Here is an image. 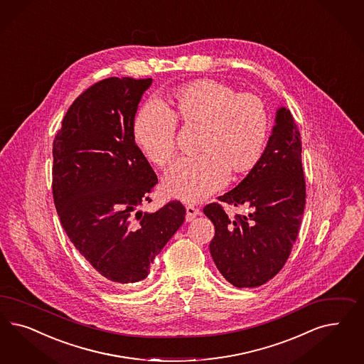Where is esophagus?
Instances as JSON below:
<instances>
[{"label": "esophagus", "instance_id": "esophagus-1", "mask_svg": "<svg viewBox=\"0 0 364 364\" xmlns=\"http://www.w3.org/2000/svg\"><path fill=\"white\" fill-rule=\"evenodd\" d=\"M198 214H200V209H197L196 206H193V205H188V206H186V220H188V221L194 220Z\"/></svg>", "mask_w": 364, "mask_h": 364}]
</instances>
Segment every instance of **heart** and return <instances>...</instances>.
Wrapping results in <instances>:
<instances>
[{
  "instance_id": "heart-1",
  "label": "heart",
  "mask_w": 364,
  "mask_h": 364,
  "mask_svg": "<svg viewBox=\"0 0 364 364\" xmlns=\"http://www.w3.org/2000/svg\"><path fill=\"white\" fill-rule=\"evenodd\" d=\"M176 123L200 126L196 158L176 161L164 174V191L176 200L198 202L223 188L229 176L247 174L261 161L269 136L265 102L252 92L213 79L173 90L166 103L149 102L134 119V139L155 167L176 153Z\"/></svg>"
}]
</instances>
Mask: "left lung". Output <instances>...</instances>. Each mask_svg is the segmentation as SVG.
Listing matches in <instances>:
<instances>
[{
    "label": "left lung",
    "instance_id": "8db88e82",
    "mask_svg": "<svg viewBox=\"0 0 364 364\" xmlns=\"http://www.w3.org/2000/svg\"><path fill=\"white\" fill-rule=\"evenodd\" d=\"M305 197L300 132L291 111L282 107L261 161L218 197L223 203L247 206L249 214L230 220L218 202L203 208L215 229L211 257L228 282L256 288L282 269L299 235Z\"/></svg>",
    "mask_w": 364,
    "mask_h": 364
}]
</instances>
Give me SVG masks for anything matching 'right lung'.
Returning a JSON list of instances; mask_svg holds the SVG:
<instances>
[{
	"mask_svg": "<svg viewBox=\"0 0 364 364\" xmlns=\"http://www.w3.org/2000/svg\"><path fill=\"white\" fill-rule=\"evenodd\" d=\"M153 79L108 77L79 95L53 141L52 190L70 242L107 280H144L154 258L185 221L170 200L138 210L158 183L134 139V119Z\"/></svg>",
	"mask_w": 364,
	"mask_h": 364,
	"instance_id": "right-lung-1",
	"label": "right lung"
}]
</instances>
